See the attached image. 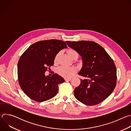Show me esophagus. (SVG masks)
I'll use <instances>...</instances> for the list:
<instances>
[{"mask_svg": "<svg viewBox=\"0 0 131 131\" xmlns=\"http://www.w3.org/2000/svg\"><path fill=\"white\" fill-rule=\"evenodd\" d=\"M71 80V78H65V80L66 81H70Z\"/></svg>", "mask_w": 131, "mask_h": 131, "instance_id": "34e87169", "label": "esophagus"}]
</instances>
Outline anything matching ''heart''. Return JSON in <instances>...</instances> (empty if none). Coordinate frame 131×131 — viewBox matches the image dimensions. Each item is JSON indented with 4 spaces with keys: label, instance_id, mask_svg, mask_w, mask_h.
Wrapping results in <instances>:
<instances>
[{
    "label": "heart",
    "instance_id": "obj_1",
    "mask_svg": "<svg viewBox=\"0 0 131 131\" xmlns=\"http://www.w3.org/2000/svg\"><path fill=\"white\" fill-rule=\"evenodd\" d=\"M67 53L69 57L72 59L76 56H78V53L76 50L72 49H69L67 50ZM59 53H58L54 58V63H57ZM77 71V69L73 66L65 67L61 66L58 69L57 72L59 75L66 78H71Z\"/></svg>",
    "mask_w": 131,
    "mask_h": 131
}]
</instances>
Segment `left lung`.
I'll return each mask as SVG.
<instances>
[{
  "label": "left lung",
  "instance_id": "obj_1",
  "mask_svg": "<svg viewBox=\"0 0 131 131\" xmlns=\"http://www.w3.org/2000/svg\"><path fill=\"white\" fill-rule=\"evenodd\" d=\"M82 57L83 65L79 74L85 78L74 90L82 103L93 106L106 99L117 82V69L113 59L98 43L90 41H66Z\"/></svg>",
  "mask_w": 131,
  "mask_h": 131
}]
</instances>
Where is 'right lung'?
Masks as SVG:
<instances>
[{
    "label": "right lung",
    "instance_id": "1",
    "mask_svg": "<svg viewBox=\"0 0 131 131\" xmlns=\"http://www.w3.org/2000/svg\"><path fill=\"white\" fill-rule=\"evenodd\" d=\"M67 48L66 43L60 40L39 41L30 46L21 55L17 64L18 83L30 99L42 102L57 95L59 84L64 79L57 73L51 77L45 73L48 67L54 65L56 55Z\"/></svg>",
    "mask_w": 131,
    "mask_h": 131
}]
</instances>
